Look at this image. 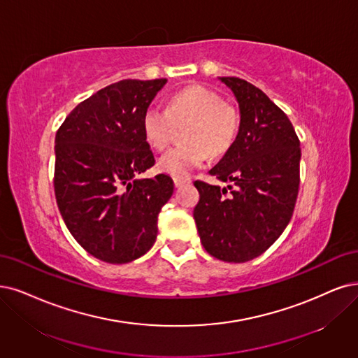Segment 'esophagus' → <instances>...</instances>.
I'll list each match as a JSON object with an SVG mask.
<instances>
[{"label":"esophagus","instance_id":"esophagus-1","mask_svg":"<svg viewBox=\"0 0 358 358\" xmlns=\"http://www.w3.org/2000/svg\"><path fill=\"white\" fill-rule=\"evenodd\" d=\"M187 182V180L186 178H174V186L177 187V189H180V187H182L184 184Z\"/></svg>","mask_w":358,"mask_h":358}]
</instances>
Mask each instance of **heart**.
Segmentation results:
<instances>
[{
	"label": "heart",
	"instance_id": "heart-1",
	"mask_svg": "<svg viewBox=\"0 0 358 358\" xmlns=\"http://www.w3.org/2000/svg\"><path fill=\"white\" fill-rule=\"evenodd\" d=\"M190 124L184 131L187 144L172 148L157 159V169L174 178H184L202 166L209 156L221 155L233 143L237 116L215 91L202 85L187 87L176 92L166 109L152 104L143 113L141 128L145 141L153 149H164L176 125Z\"/></svg>",
	"mask_w": 358,
	"mask_h": 358
}]
</instances>
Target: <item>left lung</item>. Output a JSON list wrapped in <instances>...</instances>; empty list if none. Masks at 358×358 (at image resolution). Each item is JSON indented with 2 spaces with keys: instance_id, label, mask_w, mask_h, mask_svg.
Instances as JSON below:
<instances>
[{
  "instance_id": "8db88e82",
  "label": "left lung",
  "mask_w": 358,
  "mask_h": 358,
  "mask_svg": "<svg viewBox=\"0 0 358 358\" xmlns=\"http://www.w3.org/2000/svg\"><path fill=\"white\" fill-rule=\"evenodd\" d=\"M218 79L239 104L241 122L234 141L209 174L231 186L194 181L201 201L193 217L208 254L246 262L266 252L292 218L301 149L289 117L259 88L234 76Z\"/></svg>"
}]
</instances>
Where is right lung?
Segmentation results:
<instances>
[{"instance_id":"obj_1","label":"right lung","mask_w":358,"mask_h":358,"mask_svg":"<svg viewBox=\"0 0 358 358\" xmlns=\"http://www.w3.org/2000/svg\"><path fill=\"white\" fill-rule=\"evenodd\" d=\"M166 79H124L97 91L56 134L55 192L66 227L87 252L131 262L153 246L157 217L174 193L171 177L137 178L155 165L143 113Z\"/></svg>"}]
</instances>
